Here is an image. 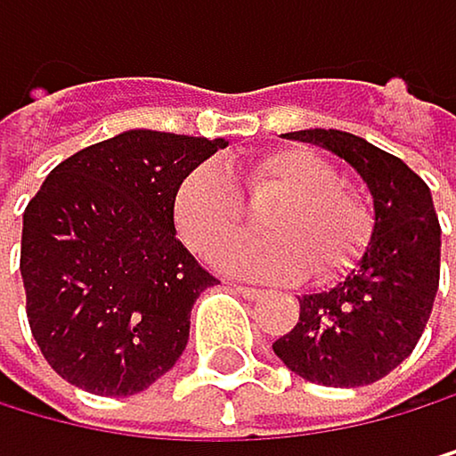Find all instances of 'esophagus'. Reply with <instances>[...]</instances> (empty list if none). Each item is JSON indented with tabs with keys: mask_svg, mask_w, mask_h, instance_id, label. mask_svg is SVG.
Returning a JSON list of instances; mask_svg holds the SVG:
<instances>
[{
	"mask_svg": "<svg viewBox=\"0 0 456 456\" xmlns=\"http://www.w3.org/2000/svg\"><path fill=\"white\" fill-rule=\"evenodd\" d=\"M233 288H237V291L242 294V297H248V299H259L265 291L263 288H256V285H245V282H233Z\"/></svg>",
	"mask_w": 456,
	"mask_h": 456,
	"instance_id": "34e87169",
	"label": "esophagus"
}]
</instances>
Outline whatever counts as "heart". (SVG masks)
Segmentation results:
<instances>
[{"mask_svg":"<svg viewBox=\"0 0 456 456\" xmlns=\"http://www.w3.org/2000/svg\"><path fill=\"white\" fill-rule=\"evenodd\" d=\"M339 171L308 148H280L245 168L248 197H277L259 228L268 237L225 241L242 228L245 205L231 176L216 165L191 171L174 197V223L183 242L231 273L288 280L308 271L328 277L360 256L371 233V214L357 191L339 185Z\"/></svg>","mask_w":456,"mask_h":456,"instance_id":"obj_1","label":"heart"}]
</instances>
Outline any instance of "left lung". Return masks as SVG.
<instances>
[{"instance_id": "8db88e82", "label": "left lung", "mask_w": 456, "mask_h": 456, "mask_svg": "<svg viewBox=\"0 0 456 456\" xmlns=\"http://www.w3.org/2000/svg\"><path fill=\"white\" fill-rule=\"evenodd\" d=\"M322 145L357 171L374 200V231L343 282L299 297L297 325L273 354L308 383L354 388L383 379L414 351L440 285V219L408 165L334 128L285 134Z\"/></svg>"}]
</instances>
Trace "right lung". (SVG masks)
<instances>
[{
	"mask_svg": "<svg viewBox=\"0 0 456 456\" xmlns=\"http://www.w3.org/2000/svg\"><path fill=\"white\" fill-rule=\"evenodd\" d=\"M225 139L125 131L59 162L22 216L25 308L70 386L128 397L171 371L216 282L176 240L174 197Z\"/></svg>",
	"mask_w": 456,
	"mask_h": 456,
	"instance_id": "1",
	"label": "right lung"
}]
</instances>
